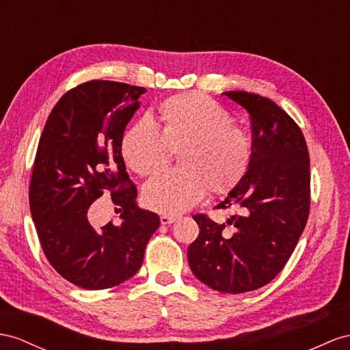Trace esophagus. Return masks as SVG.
Returning <instances> with one entry per match:
<instances>
[{"label":"esophagus","instance_id":"1","mask_svg":"<svg viewBox=\"0 0 350 350\" xmlns=\"http://www.w3.org/2000/svg\"><path fill=\"white\" fill-rule=\"evenodd\" d=\"M161 220V225H172V223H174L177 220L176 216H168V214H163V216L159 217Z\"/></svg>","mask_w":350,"mask_h":350}]
</instances>
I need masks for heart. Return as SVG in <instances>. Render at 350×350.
Instances as JSON below:
<instances>
[{"label":"heart","instance_id":"1","mask_svg":"<svg viewBox=\"0 0 350 350\" xmlns=\"http://www.w3.org/2000/svg\"><path fill=\"white\" fill-rule=\"evenodd\" d=\"M172 150H178L182 168L150 178L142 192L149 208L168 214L189 210L208 191L229 193L252 161L247 134L232 124L225 107L201 93L167 98L157 113L131 124L121 137L125 164L139 176L165 168Z\"/></svg>","mask_w":350,"mask_h":350}]
</instances>
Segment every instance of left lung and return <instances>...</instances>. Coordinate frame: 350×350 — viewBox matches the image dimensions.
<instances>
[{"instance_id": "obj_1", "label": "left lung", "mask_w": 350, "mask_h": 350, "mask_svg": "<svg viewBox=\"0 0 350 350\" xmlns=\"http://www.w3.org/2000/svg\"><path fill=\"white\" fill-rule=\"evenodd\" d=\"M250 113L252 161L239 185L216 208L237 210L228 225L195 214L200 235L187 248L192 273L220 293H247L271 282L288 262L310 208L306 140L271 98L226 92Z\"/></svg>"}]
</instances>
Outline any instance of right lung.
<instances>
[{
    "label": "right lung",
    "mask_w": 350,
    "mask_h": 350,
    "mask_svg": "<svg viewBox=\"0 0 350 350\" xmlns=\"http://www.w3.org/2000/svg\"><path fill=\"white\" fill-rule=\"evenodd\" d=\"M145 92L102 79L69 90L53 107L38 143L29 205L42 252L59 275L85 290L131 278L159 228L158 214L137 207V189L121 155V137ZM107 193L122 220L96 228L88 208Z\"/></svg>",
    "instance_id": "1"
}]
</instances>
